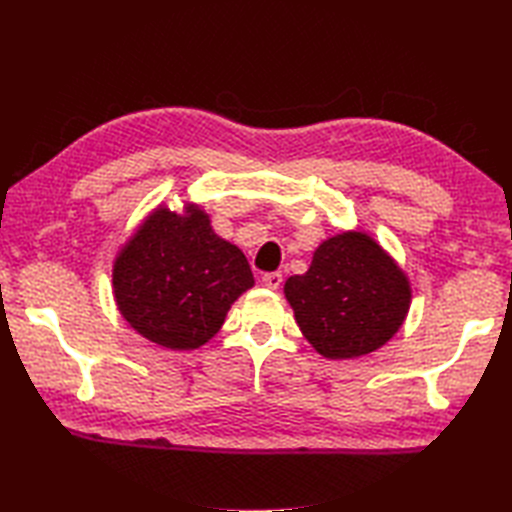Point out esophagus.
Listing matches in <instances>:
<instances>
[{"label": "esophagus", "mask_w": 512, "mask_h": 512, "mask_svg": "<svg viewBox=\"0 0 512 512\" xmlns=\"http://www.w3.org/2000/svg\"><path fill=\"white\" fill-rule=\"evenodd\" d=\"M262 281H264L266 288L277 290V288L281 286V281H284V275H281V273H266V275L262 277Z\"/></svg>", "instance_id": "obj_1"}]
</instances>
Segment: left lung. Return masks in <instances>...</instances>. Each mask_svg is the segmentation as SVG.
<instances>
[{
  "label": "left lung",
  "mask_w": 512,
  "mask_h": 512,
  "mask_svg": "<svg viewBox=\"0 0 512 512\" xmlns=\"http://www.w3.org/2000/svg\"><path fill=\"white\" fill-rule=\"evenodd\" d=\"M303 336L328 358L378 350L398 332L409 310V284L374 239L363 233L323 242L306 275L284 286Z\"/></svg>",
  "instance_id": "1"
}]
</instances>
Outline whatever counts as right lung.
Here are the masks:
<instances>
[{
    "instance_id": "right-lung-1",
    "label": "right lung",
    "mask_w": 512,
    "mask_h": 512,
    "mask_svg": "<svg viewBox=\"0 0 512 512\" xmlns=\"http://www.w3.org/2000/svg\"><path fill=\"white\" fill-rule=\"evenodd\" d=\"M255 284L237 246L213 233L200 209H158L114 264L118 310L145 339L193 350L222 328L226 312Z\"/></svg>"
}]
</instances>
